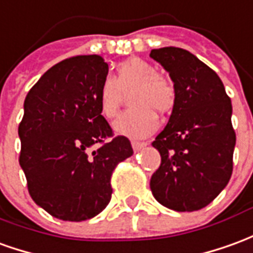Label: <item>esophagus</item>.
Here are the masks:
<instances>
[{"label": "esophagus", "mask_w": 253, "mask_h": 253, "mask_svg": "<svg viewBox=\"0 0 253 253\" xmlns=\"http://www.w3.org/2000/svg\"><path fill=\"white\" fill-rule=\"evenodd\" d=\"M131 145H132V149L137 152V151H139V149H142V148H144V146H146L148 144H146V142H139V141H132Z\"/></svg>", "instance_id": "34e87169"}]
</instances>
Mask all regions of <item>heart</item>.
Masks as SVG:
<instances>
[{
	"instance_id": "b5f03b06",
	"label": "heart",
	"mask_w": 253,
	"mask_h": 253,
	"mask_svg": "<svg viewBox=\"0 0 253 253\" xmlns=\"http://www.w3.org/2000/svg\"><path fill=\"white\" fill-rule=\"evenodd\" d=\"M128 94L131 108L115 122V131L139 138L151 134L157 126L159 114L171 112L176 102V89L169 78L157 74L148 61L131 57L115 68L114 78L102 81L98 90V107L105 119H114L119 112L123 94Z\"/></svg>"
}]
</instances>
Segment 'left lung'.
Instances as JSON below:
<instances>
[{"mask_svg":"<svg viewBox=\"0 0 253 253\" xmlns=\"http://www.w3.org/2000/svg\"><path fill=\"white\" fill-rule=\"evenodd\" d=\"M151 57L169 71L176 89L169 123L152 142L162 163L151 190L169 210L197 211L225 189L233 172L230 97L216 72L185 49H153Z\"/></svg>","mask_w":253,"mask_h":253,"instance_id":"obj_1","label":"left lung"}]
</instances>
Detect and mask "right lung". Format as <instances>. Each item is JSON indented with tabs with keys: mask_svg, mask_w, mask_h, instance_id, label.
<instances>
[{
	"mask_svg": "<svg viewBox=\"0 0 253 253\" xmlns=\"http://www.w3.org/2000/svg\"><path fill=\"white\" fill-rule=\"evenodd\" d=\"M108 64L75 56L49 68L30 89L19 125V163L31 199L52 216L81 222L108 206L111 176L132 155L130 141L100 112Z\"/></svg>",
	"mask_w": 253,
	"mask_h": 253,
	"instance_id": "obj_1",
	"label": "right lung"
}]
</instances>
